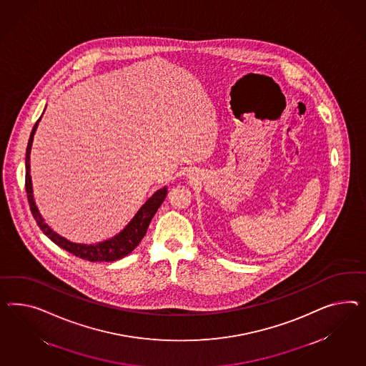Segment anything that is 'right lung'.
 Instances as JSON below:
<instances>
[{
	"label": "right lung",
	"instance_id": "right-lung-1",
	"mask_svg": "<svg viewBox=\"0 0 366 366\" xmlns=\"http://www.w3.org/2000/svg\"><path fill=\"white\" fill-rule=\"evenodd\" d=\"M41 117L31 129L28 148H26V157H25V168H26L25 188L28 193L30 210H31V214L36 219L37 225L45 233V236H48L56 245H59V247L65 249L66 252H69L71 254L82 258V259H88L92 262H99H99H102V261L112 262V261H117L119 258L128 256L129 253H132L136 249V247L141 242V239L147 234L152 218L156 214L158 208L161 207V204L164 202V199L168 194V187L156 190L153 193V196L149 197L148 201L139 209V212L134 214V217L129 221L128 225L112 238H108V239L101 241L97 244H79V242H71L69 239L59 236V233H56L45 222V219L41 216L40 210L36 205L34 197H33V187H31V177H30V150H31L34 133L37 130Z\"/></svg>",
	"mask_w": 366,
	"mask_h": 366
}]
</instances>
